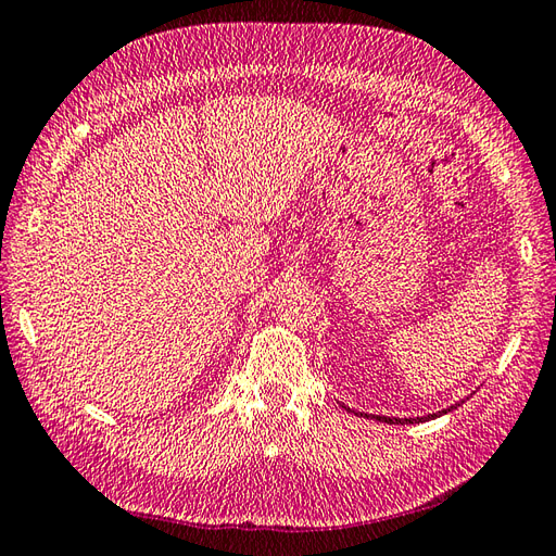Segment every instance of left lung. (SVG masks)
Segmentation results:
<instances>
[{"mask_svg":"<svg viewBox=\"0 0 556 556\" xmlns=\"http://www.w3.org/2000/svg\"><path fill=\"white\" fill-rule=\"evenodd\" d=\"M462 403H464V400H459V403L450 405V407H445V409H441V412H435V415H429V417H417V419H397V417H381V415H374L371 419L383 421V424H417V421H429V419H435V417H443V415H447V412L457 409ZM355 415H357V412H355ZM359 417H363V415H359Z\"/></svg>","mask_w":556,"mask_h":556,"instance_id":"obj_1","label":"left lung"}]
</instances>
